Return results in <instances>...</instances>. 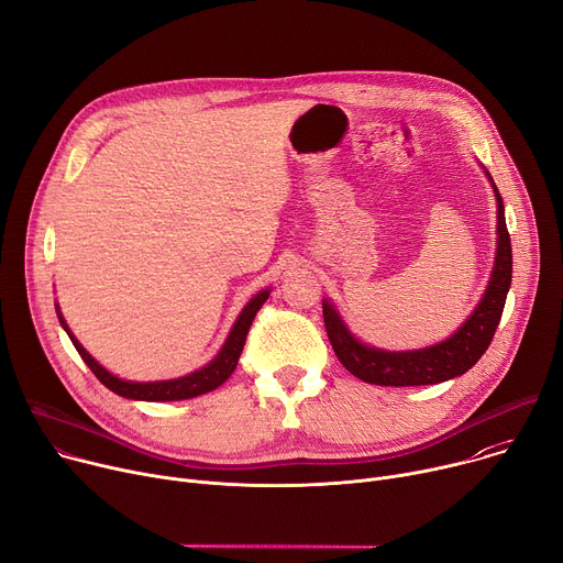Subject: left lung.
I'll use <instances>...</instances> for the list:
<instances>
[{"instance_id":"8db88e82","label":"left lung","mask_w":563,"mask_h":563,"mask_svg":"<svg viewBox=\"0 0 563 563\" xmlns=\"http://www.w3.org/2000/svg\"><path fill=\"white\" fill-rule=\"evenodd\" d=\"M494 191L498 200L496 264H494L489 286L481 299V305L471 313V318L449 340L432 344V347L417 350V352H383L358 342L347 331V327L342 324L340 316L335 313V309L329 305V301H322L327 335L344 369L372 385L406 387V385H432V383L455 378L481 361V356L487 352L489 342L498 329L507 290L511 284V241L505 223L503 198L496 187Z\"/></svg>"}]
</instances>
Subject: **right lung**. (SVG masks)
<instances>
[{
	"label": "right lung",
	"instance_id": "obj_1",
	"mask_svg": "<svg viewBox=\"0 0 563 563\" xmlns=\"http://www.w3.org/2000/svg\"><path fill=\"white\" fill-rule=\"evenodd\" d=\"M268 295H271L268 290H262L256 297L250 299V305L243 309V313L239 316L234 329L230 331V338L225 340L221 354L216 356L209 365H205L202 369H198V372H194L189 376H183V378L155 380V383H133V380H121V378L112 376L88 352L80 347L78 340L69 333V329H67V324H65L60 313H58V320L65 327V331L69 333L74 347L80 354V358L85 361V365H88L95 372V376L108 387V390H112L114 395L125 397V399H137V401H183V399H194V397H200L205 393L216 390V387L223 385L232 376V372L236 369L239 356L243 352V344H245L247 331L252 327V320L258 313V309L264 307V301L268 299Z\"/></svg>",
	"mask_w": 563,
	"mask_h": 563
}]
</instances>
